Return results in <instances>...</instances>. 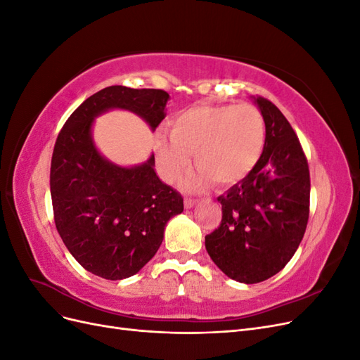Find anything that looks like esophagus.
Segmentation results:
<instances>
[{"label": "esophagus", "instance_id": "obj_1", "mask_svg": "<svg viewBox=\"0 0 360 360\" xmlns=\"http://www.w3.org/2000/svg\"><path fill=\"white\" fill-rule=\"evenodd\" d=\"M198 204V200H193V198H184V207L186 209H192L193 205Z\"/></svg>", "mask_w": 360, "mask_h": 360}]
</instances>
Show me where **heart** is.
I'll return each instance as SVG.
<instances>
[{"mask_svg": "<svg viewBox=\"0 0 360 360\" xmlns=\"http://www.w3.org/2000/svg\"><path fill=\"white\" fill-rule=\"evenodd\" d=\"M264 143V117L254 105H197L169 120L168 138L158 136L155 150L165 180L188 171L193 155L198 169L184 186L201 189L213 181L217 188H230L255 168Z\"/></svg>", "mask_w": 360, "mask_h": 360, "instance_id": "obj_1", "label": "heart"}]
</instances>
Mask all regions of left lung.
I'll use <instances>...</instances> for the list:
<instances>
[{"label": "left lung", "mask_w": 360, "mask_h": 360, "mask_svg": "<svg viewBox=\"0 0 360 360\" xmlns=\"http://www.w3.org/2000/svg\"><path fill=\"white\" fill-rule=\"evenodd\" d=\"M266 123L255 168L225 195L222 221L205 249L224 274L243 284L276 275L296 252L309 217L308 160L288 120L264 97H254Z\"/></svg>", "instance_id": "1"}]
</instances>
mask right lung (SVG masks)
<instances>
[{"mask_svg": "<svg viewBox=\"0 0 360 360\" xmlns=\"http://www.w3.org/2000/svg\"><path fill=\"white\" fill-rule=\"evenodd\" d=\"M168 99L163 90L106 86L60 130L51 162L53 219L69 252L96 276L118 281L138 274L158 252L167 222L183 212V198L158 177L155 155L130 168L105 159L93 141L94 118L126 110L155 130Z\"/></svg>", "mask_w": 360, "mask_h": 360, "instance_id": "1", "label": "right lung"}]
</instances>
